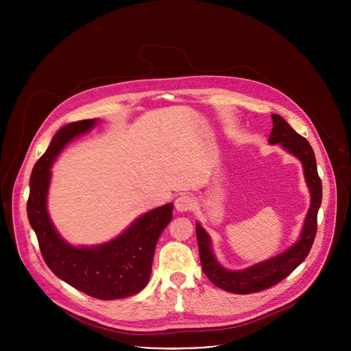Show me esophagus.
Instances as JSON below:
<instances>
[{
	"label": "esophagus",
	"instance_id": "34e87169",
	"mask_svg": "<svg viewBox=\"0 0 351 351\" xmlns=\"http://www.w3.org/2000/svg\"><path fill=\"white\" fill-rule=\"evenodd\" d=\"M175 207H176V210H178L179 213H187V211L193 210V207H194V199H193V197H190V195H187V194H182V195H179V197L176 198Z\"/></svg>",
	"mask_w": 351,
	"mask_h": 351
}]
</instances>
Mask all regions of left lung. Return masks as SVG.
Instances as JSON below:
<instances>
[{
    "label": "left lung",
    "mask_w": 351,
    "mask_h": 351,
    "mask_svg": "<svg viewBox=\"0 0 351 351\" xmlns=\"http://www.w3.org/2000/svg\"><path fill=\"white\" fill-rule=\"evenodd\" d=\"M274 129L269 144H280L287 153L297 157L303 165L304 179L311 194V204L297 241L283 253L240 271L222 267L215 258L213 241L206 229L195 223V234L203 271L219 289L236 294H248L265 290L290 275L308 256L317 233V215L322 202V183L317 171L315 154L310 143L300 136L280 115L272 114Z\"/></svg>",
    "instance_id": "8db88e82"
}]
</instances>
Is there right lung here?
<instances>
[{
  "label": "right lung",
  "mask_w": 351,
  "mask_h": 351,
  "mask_svg": "<svg viewBox=\"0 0 351 351\" xmlns=\"http://www.w3.org/2000/svg\"><path fill=\"white\" fill-rule=\"evenodd\" d=\"M97 122H72L56 133L30 175L27 218L47 267L60 279L91 297L117 300L133 295L147 286L156 245L172 219L173 204L143 214L119 236L101 244L73 245L57 232L47 210L51 167L69 141L91 130Z\"/></svg>",
  "instance_id": "1"
}]
</instances>
